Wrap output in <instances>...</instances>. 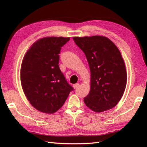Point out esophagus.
I'll return each instance as SVG.
<instances>
[{
    "mask_svg": "<svg viewBox=\"0 0 147 147\" xmlns=\"http://www.w3.org/2000/svg\"><path fill=\"white\" fill-rule=\"evenodd\" d=\"M79 85H80V84H79V83L74 84V85H73V88H77L79 86Z\"/></svg>",
    "mask_w": 147,
    "mask_h": 147,
    "instance_id": "esophagus-1",
    "label": "esophagus"
}]
</instances>
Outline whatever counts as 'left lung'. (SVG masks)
Instances as JSON below:
<instances>
[{
	"label": "left lung",
	"instance_id": "obj_1",
	"mask_svg": "<svg viewBox=\"0 0 147 147\" xmlns=\"http://www.w3.org/2000/svg\"><path fill=\"white\" fill-rule=\"evenodd\" d=\"M73 40L85 53L91 73L90 90L84 102L96 112L113 108L123 96L127 82L121 52L105 36L73 37Z\"/></svg>",
	"mask_w": 147,
	"mask_h": 147
}]
</instances>
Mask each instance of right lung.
<instances>
[{"label": "right lung", "mask_w": 147, "mask_h": 147, "mask_svg": "<svg viewBox=\"0 0 147 147\" xmlns=\"http://www.w3.org/2000/svg\"><path fill=\"white\" fill-rule=\"evenodd\" d=\"M70 38L45 37L28 50L21 67V83L27 99L36 110L53 114L74 90L59 65L61 47Z\"/></svg>", "instance_id": "1"}]
</instances>
